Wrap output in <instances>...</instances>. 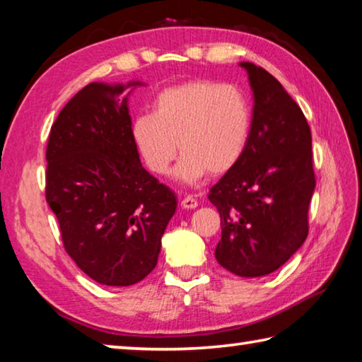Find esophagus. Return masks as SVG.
<instances>
[{"mask_svg": "<svg viewBox=\"0 0 362 362\" xmlns=\"http://www.w3.org/2000/svg\"><path fill=\"white\" fill-rule=\"evenodd\" d=\"M180 204L183 209H194V207H198V201H196L193 196H185V198L182 199Z\"/></svg>", "mask_w": 362, "mask_h": 362, "instance_id": "esophagus-1", "label": "esophagus"}]
</instances>
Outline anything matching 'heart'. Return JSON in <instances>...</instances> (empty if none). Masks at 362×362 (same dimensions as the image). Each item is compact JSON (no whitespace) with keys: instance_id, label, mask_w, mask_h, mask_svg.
I'll return each mask as SVG.
<instances>
[{"instance_id":"heart-1","label":"heart","mask_w":362,"mask_h":362,"mask_svg":"<svg viewBox=\"0 0 362 362\" xmlns=\"http://www.w3.org/2000/svg\"><path fill=\"white\" fill-rule=\"evenodd\" d=\"M252 112L235 86L189 81L159 93L153 115L134 118L131 137L150 173L166 175L182 153L175 179L194 185L206 174L222 175L246 150ZM180 146L177 147L176 144Z\"/></svg>"}]
</instances>
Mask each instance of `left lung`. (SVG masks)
Segmentation results:
<instances>
[{
    "instance_id": "8db88e82",
    "label": "left lung",
    "mask_w": 362,
    "mask_h": 362,
    "mask_svg": "<svg viewBox=\"0 0 362 362\" xmlns=\"http://www.w3.org/2000/svg\"><path fill=\"white\" fill-rule=\"evenodd\" d=\"M252 89V124L240 161L211 188L222 238L216 259L243 278L276 272L305 243L315 192L311 131L296 100L262 66L240 62Z\"/></svg>"
}]
</instances>
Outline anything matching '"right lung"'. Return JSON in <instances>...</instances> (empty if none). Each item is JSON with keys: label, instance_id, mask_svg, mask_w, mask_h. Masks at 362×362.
Listing matches in <instances>:
<instances>
[{"label": "right lung", "instance_id": "add662e5", "mask_svg": "<svg viewBox=\"0 0 362 362\" xmlns=\"http://www.w3.org/2000/svg\"><path fill=\"white\" fill-rule=\"evenodd\" d=\"M137 86H86L59 113L46 150V201L65 250L103 286H132L153 272L177 209L132 142L127 100Z\"/></svg>", "mask_w": 362, "mask_h": 362}]
</instances>
